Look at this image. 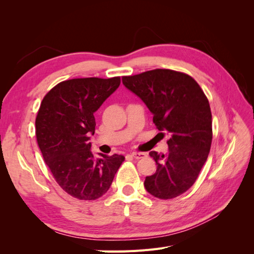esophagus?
<instances>
[{
	"instance_id": "1",
	"label": "esophagus",
	"mask_w": 254,
	"mask_h": 254,
	"mask_svg": "<svg viewBox=\"0 0 254 254\" xmlns=\"http://www.w3.org/2000/svg\"><path fill=\"white\" fill-rule=\"evenodd\" d=\"M131 157H133L134 159H141V158L146 157V153H144V152H136V151H134V152H131Z\"/></svg>"
}]
</instances>
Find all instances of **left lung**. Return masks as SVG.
Returning a JSON list of instances; mask_svg holds the SVG:
<instances>
[{
  "mask_svg": "<svg viewBox=\"0 0 254 254\" xmlns=\"http://www.w3.org/2000/svg\"><path fill=\"white\" fill-rule=\"evenodd\" d=\"M122 80L147 106L160 131L171 135L167 153L149 152L157 171L145 178L146 190L160 199L183 194L195 183L210 152L209 101L190 76L167 68L124 76Z\"/></svg>",
  "mask_w": 254,
  "mask_h": 254,
  "instance_id": "8db88e82",
  "label": "left lung"
}]
</instances>
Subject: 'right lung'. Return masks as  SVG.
Here are the masks:
<instances>
[{
  "mask_svg": "<svg viewBox=\"0 0 254 254\" xmlns=\"http://www.w3.org/2000/svg\"><path fill=\"white\" fill-rule=\"evenodd\" d=\"M120 77L75 78L58 83L44 96L36 118V136L45 163L64 191L95 200L111 187L124 156L91 151L94 113L117 90Z\"/></svg>",
  "mask_w": 254,
  "mask_h": 254,
  "instance_id": "obj_1",
  "label": "right lung"
}]
</instances>
